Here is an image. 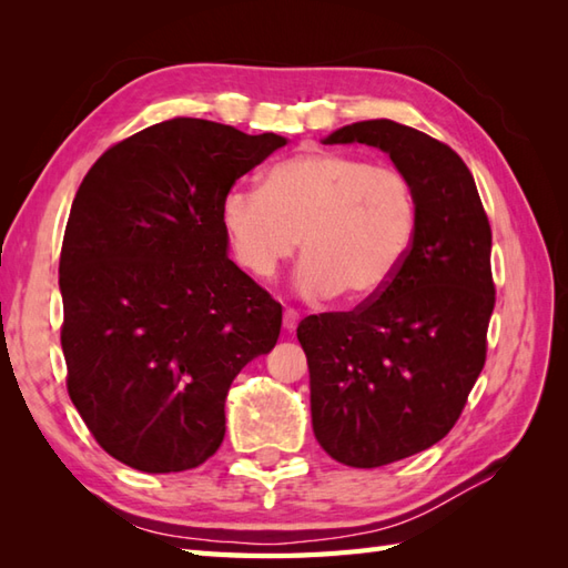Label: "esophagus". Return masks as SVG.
<instances>
[{"instance_id":"34e87169","label":"esophagus","mask_w":568,"mask_h":568,"mask_svg":"<svg viewBox=\"0 0 568 568\" xmlns=\"http://www.w3.org/2000/svg\"><path fill=\"white\" fill-rule=\"evenodd\" d=\"M297 322H300V315H297V312L287 307V310L283 312V327H285L287 332H293V329L297 327Z\"/></svg>"}]
</instances>
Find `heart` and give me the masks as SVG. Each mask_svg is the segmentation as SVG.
Returning a JSON list of instances; mask_svg holds the SVG:
<instances>
[{"label":"heart","mask_w":568,"mask_h":568,"mask_svg":"<svg viewBox=\"0 0 568 568\" xmlns=\"http://www.w3.org/2000/svg\"><path fill=\"white\" fill-rule=\"evenodd\" d=\"M222 226L241 268L268 281L297 248L305 297L339 293L366 303L400 271L417 226L415 185L400 168L348 153H305L275 163L261 190L232 187Z\"/></svg>","instance_id":"b5f03b06"}]
</instances>
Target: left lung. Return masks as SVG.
I'll use <instances>...</instances> for the list:
<instances>
[{"instance_id":"obj_1","label":"left lung","mask_w":568,"mask_h":568,"mask_svg":"<svg viewBox=\"0 0 568 568\" xmlns=\"http://www.w3.org/2000/svg\"><path fill=\"white\" fill-rule=\"evenodd\" d=\"M322 143L381 149L417 195L413 246L388 287L297 327L320 446L339 464L376 468L444 439L484 371L496 307L490 224L458 153L413 126L371 119Z\"/></svg>"}]
</instances>
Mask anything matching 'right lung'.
<instances>
[{"mask_svg":"<svg viewBox=\"0 0 568 568\" xmlns=\"http://www.w3.org/2000/svg\"><path fill=\"white\" fill-rule=\"evenodd\" d=\"M287 139L178 116L104 151L72 200L60 344L102 449L146 474L207 462L229 385L268 354L281 303L226 256L222 200Z\"/></svg>","mask_w":568,"mask_h":568,"instance_id":"right-lung-1","label":"right lung"}]
</instances>
